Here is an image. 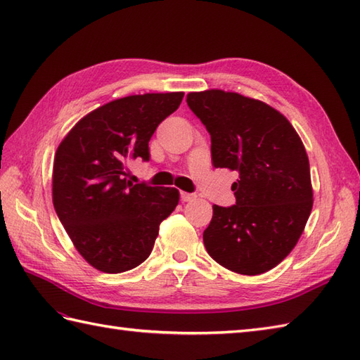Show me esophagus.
I'll list each match as a JSON object with an SVG mask.
<instances>
[{
  "mask_svg": "<svg viewBox=\"0 0 360 360\" xmlns=\"http://www.w3.org/2000/svg\"><path fill=\"white\" fill-rule=\"evenodd\" d=\"M181 200L184 202H188V201H193L196 200V195L195 193H187V192H181Z\"/></svg>",
  "mask_w": 360,
  "mask_h": 360,
  "instance_id": "1",
  "label": "esophagus"
}]
</instances>
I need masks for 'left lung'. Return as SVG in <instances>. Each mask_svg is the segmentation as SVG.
<instances>
[{"instance_id": "obj_1", "label": "left lung", "mask_w": 360, "mask_h": 360, "mask_svg": "<svg viewBox=\"0 0 360 360\" xmlns=\"http://www.w3.org/2000/svg\"><path fill=\"white\" fill-rule=\"evenodd\" d=\"M188 108L210 134L212 162L240 173L231 207L213 205L202 240L226 269L258 275L294 249L312 209L309 160L277 110L221 89L190 93Z\"/></svg>"}]
</instances>
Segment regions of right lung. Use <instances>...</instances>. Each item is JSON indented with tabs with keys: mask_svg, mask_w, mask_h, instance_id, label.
<instances>
[{
	"mask_svg": "<svg viewBox=\"0 0 360 360\" xmlns=\"http://www.w3.org/2000/svg\"><path fill=\"white\" fill-rule=\"evenodd\" d=\"M184 93L128 96L89 112L58 145L52 201L75 249L96 269L120 274L148 258L159 224L179 202L172 187L133 184L127 165L150 160L158 125Z\"/></svg>",
	"mask_w": 360,
	"mask_h": 360,
	"instance_id": "right-lung-1",
	"label": "right lung"
}]
</instances>
